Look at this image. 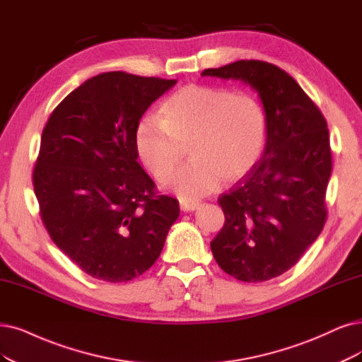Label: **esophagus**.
<instances>
[{"instance_id": "34e87169", "label": "esophagus", "mask_w": 362, "mask_h": 362, "mask_svg": "<svg viewBox=\"0 0 362 362\" xmlns=\"http://www.w3.org/2000/svg\"><path fill=\"white\" fill-rule=\"evenodd\" d=\"M198 206H199L198 202H183V199H180V209L183 211H192L198 209Z\"/></svg>"}]
</instances>
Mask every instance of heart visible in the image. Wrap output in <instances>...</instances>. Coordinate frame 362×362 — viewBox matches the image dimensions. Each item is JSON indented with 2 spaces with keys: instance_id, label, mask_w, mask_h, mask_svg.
<instances>
[{
  "instance_id": "b5f03b06",
  "label": "heart",
  "mask_w": 362,
  "mask_h": 362,
  "mask_svg": "<svg viewBox=\"0 0 362 362\" xmlns=\"http://www.w3.org/2000/svg\"><path fill=\"white\" fill-rule=\"evenodd\" d=\"M267 139V115L249 92L186 85L160 104L158 120L140 119L134 129L137 156L152 176L168 177L189 146L191 163L167 180L183 202L234 182L257 165Z\"/></svg>"
}]
</instances>
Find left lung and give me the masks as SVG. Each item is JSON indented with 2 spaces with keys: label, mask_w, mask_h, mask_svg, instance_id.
<instances>
[{
  "label": "left lung",
  "mask_w": 362,
  "mask_h": 362,
  "mask_svg": "<svg viewBox=\"0 0 362 362\" xmlns=\"http://www.w3.org/2000/svg\"><path fill=\"white\" fill-rule=\"evenodd\" d=\"M202 76L242 80L258 90L264 105L265 152L219 195L225 223L210 247L225 273L242 282H265L296 265L327 222L332 170L327 120L274 64L242 59Z\"/></svg>",
  "instance_id": "8db88e82"
}]
</instances>
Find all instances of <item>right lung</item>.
Returning <instances> with one entry per match:
<instances>
[{
    "label": "right lung",
    "mask_w": 362,
    "mask_h": 362,
    "mask_svg": "<svg viewBox=\"0 0 362 362\" xmlns=\"http://www.w3.org/2000/svg\"><path fill=\"white\" fill-rule=\"evenodd\" d=\"M176 80L109 71L69 93L47 119L33 173L45 228L80 270L104 282L141 276L180 209L137 163L134 129Z\"/></svg>",
    "instance_id": "obj_1"
}]
</instances>
